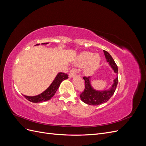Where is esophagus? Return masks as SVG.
I'll list each match as a JSON object with an SVG mask.
<instances>
[{"label": "esophagus", "instance_id": "1", "mask_svg": "<svg viewBox=\"0 0 146 146\" xmlns=\"http://www.w3.org/2000/svg\"><path fill=\"white\" fill-rule=\"evenodd\" d=\"M76 74H77L76 70L75 69H72V70L70 71V72H69V77H70V78H72L73 77H74L75 76H76Z\"/></svg>", "mask_w": 146, "mask_h": 146}]
</instances>
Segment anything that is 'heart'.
<instances>
[{
    "mask_svg": "<svg viewBox=\"0 0 146 146\" xmlns=\"http://www.w3.org/2000/svg\"><path fill=\"white\" fill-rule=\"evenodd\" d=\"M101 57L99 54L86 51L80 53L76 60L77 66H85L84 72L87 76H92L99 69Z\"/></svg>",
    "mask_w": 146,
    "mask_h": 146,
    "instance_id": "b5f03b06",
    "label": "heart"
}]
</instances>
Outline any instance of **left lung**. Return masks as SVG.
<instances>
[{
  "instance_id": "left-lung-1",
  "label": "left lung",
  "mask_w": 146,
  "mask_h": 146,
  "mask_svg": "<svg viewBox=\"0 0 146 146\" xmlns=\"http://www.w3.org/2000/svg\"><path fill=\"white\" fill-rule=\"evenodd\" d=\"M105 58L110 67L111 68L114 72L117 74V77L113 80V83L111 86L108 90H97L92 87L91 85V77H84L85 88L82 92L80 97L84 103L90 105H99L100 104L107 102L114 94L116 89L118 83V68L116 64L114 62L112 56L107 51L104 50Z\"/></svg>"
}]
</instances>
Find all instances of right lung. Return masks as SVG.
<instances>
[{"label":"right lung","mask_w":146,"mask_h":146,"mask_svg":"<svg viewBox=\"0 0 146 146\" xmlns=\"http://www.w3.org/2000/svg\"><path fill=\"white\" fill-rule=\"evenodd\" d=\"M48 42L42 43L41 44H47ZM38 46L39 44H36L35 46ZM68 78V76L67 74H64L63 72H59L57 74L56 76L55 77L54 81L50 84V85L48 86L47 89L36 96H27L23 95L25 98L28 100L32 102L33 103H39L42 102H46L48 100H50L53 96L55 94L56 91L58 89V88L60 85L61 83L66 79Z\"/></svg>","instance_id":"1"}]
</instances>
